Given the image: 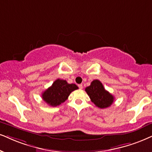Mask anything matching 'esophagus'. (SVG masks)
Returning <instances> with one entry per match:
<instances>
[{
	"mask_svg": "<svg viewBox=\"0 0 152 152\" xmlns=\"http://www.w3.org/2000/svg\"><path fill=\"white\" fill-rule=\"evenodd\" d=\"M78 88H79L80 89H83V85H82V84H79V85H78Z\"/></svg>",
	"mask_w": 152,
	"mask_h": 152,
	"instance_id": "esophagus-1",
	"label": "esophagus"
}]
</instances>
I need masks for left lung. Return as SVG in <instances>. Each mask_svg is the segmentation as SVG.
<instances>
[{
    "instance_id": "left-lung-1",
    "label": "left lung",
    "mask_w": 152,
    "mask_h": 152,
    "mask_svg": "<svg viewBox=\"0 0 152 152\" xmlns=\"http://www.w3.org/2000/svg\"><path fill=\"white\" fill-rule=\"evenodd\" d=\"M86 92L90 100L100 109L107 108L114 102V97L104 89L99 80H93L90 86L86 88Z\"/></svg>"
}]
</instances>
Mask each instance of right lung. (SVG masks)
I'll return each instance as SVG.
<instances>
[{
    "instance_id": "add662e5",
    "label": "right lung",
    "mask_w": 152,
    "mask_h": 152,
    "mask_svg": "<svg viewBox=\"0 0 152 152\" xmlns=\"http://www.w3.org/2000/svg\"><path fill=\"white\" fill-rule=\"evenodd\" d=\"M78 88L76 84H69L66 80L58 78L42 93V98L50 106L57 107L64 102L71 93Z\"/></svg>"
}]
</instances>
